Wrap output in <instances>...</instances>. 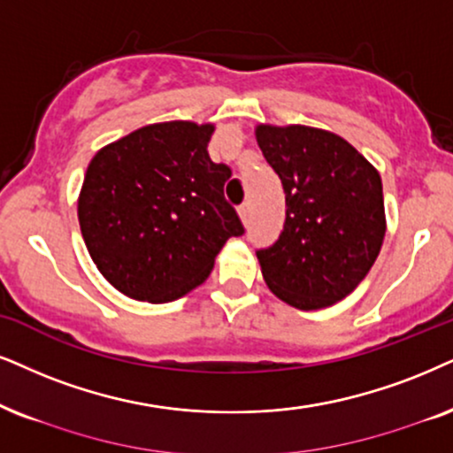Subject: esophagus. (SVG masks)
<instances>
[{
	"mask_svg": "<svg viewBox=\"0 0 453 453\" xmlns=\"http://www.w3.org/2000/svg\"><path fill=\"white\" fill-rule=\"evenodd\" d=\"M249 213H250V207H249V203L240 204V207H238V215H240V219H242L244 223L249 221Z\"/></svg>",
	"mask_w": 453,
	"mask_h": 453,
	"instance_id": "obj_1",
	"label": "esophagus"
}]
</instances>
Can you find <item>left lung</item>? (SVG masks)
<instances>
[{"mask_svg":"<svg viewBox=\"0 0 453 453\" xmlns=\"http://www.w3.org/2000/svg\"><path fill=\"white\" fill-rule=\"evenodd\" d=\"M255 137L286 194L282 234L257 250L263 280L303 311L334 305L368 276L385 240L379 171L326 129L259 123Z\"/></svg>","mask_w":453,"mask_h":453,"instance_id":"left-lung-1","label":"left lung"}]
</instances>
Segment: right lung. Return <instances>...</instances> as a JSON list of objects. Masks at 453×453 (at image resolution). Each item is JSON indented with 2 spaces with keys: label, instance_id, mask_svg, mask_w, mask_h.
Returning <instances> with one entry per match:
<instances>
[{
  "label": "right lung",
  "instance_id": "add662e5",
  "mask_svg": "<svg viewBox=\"0 0 453 453\" xmlns=\"http://www.w3.org/2000/svg\"><path fill=\"white\" fill-rule=\"evenodd\" d=\"M213 123H152L91 158L77 215L91 261L119 293L169 303L209 278L227 238L244 234L211 160Z\"/></svg>",
  "mask_w": 453,
  "mask_h": 453
}]
</instances>
